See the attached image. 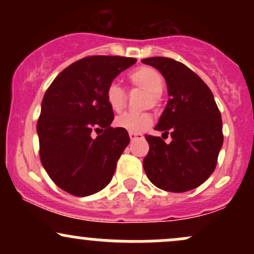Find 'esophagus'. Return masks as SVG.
I'll list each match as a JSON object with an SVG mask.
<instances>
[{"mask_svg": "<svg viewBox=\"0 0 254 254\" xmlns=\"http://www.w3.org/2000/svg\"><path fill=\"white\" fill-rule=\"evenodd\" d=\"M129 136H130L131 141H136V139H142V138H143V135H141V133H132V132H130Z\"/></svg>", "mask_w": 254, "mask_h": 254, "instance_id": "34e87169", "label": "esophagus"}]
</instances>
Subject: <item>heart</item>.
<instances>
[{"mask_svg":"<svg viewBox=\"0 0 254 254\" xmlns=\"http://www.w3.org/2000/svg\"><path fill=\"white\" fill-rule=\"evenodd\" d=\"M131 86L145 92L142 107L143 109H157L161 105V92L165 87V78L162 74L151 66H139L129 74ZM107 104L115 112L123 111L127 104V93L117 82H111L105 92ZM153 124V117L149 112L141 113H124L118 116L115 121V125L119 129L127 132L139 133L147 130Z\"/></svg>","mask_w":254,"mask_h":254,"instance_id":"obj_1","label":"heart"}]
</instances>
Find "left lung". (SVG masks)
Segmentation results:
<instances>
[{
  "label": "left lung",
  "mask_w": 254,
  "mask_h": 254,
  "mask_svg": "<svg viewBox=\"0 0 254 254\" xmlns=\"http://www.w3.org/2000/svg\"><path fill=\"white\" fill-rule=\"evenodd\" d=\"M162 74L167 83V106L155 130L164 137L145 135L149 151L143 160L145 174L159 189L185 192L211 176L223 144L222 119L210 88L185 64L167 57L142 60Z\"/></svg>",
  "instance_id": "1"
}]
</instances>
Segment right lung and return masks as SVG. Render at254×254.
<instances>
[{"label": "right lung", "instance_id": "right-lung-1", "mask_svg": "<svg viewBox=\"0 0 254 254\" xmlns=\"http://www.w3.org/2000/svg\"><path fill=\"white\" fill-rule=\"evenodd\" d=\"M136 63L122 56L81 58L57 75L44 94L37 123L43 167L58 188L76 197L103 190L115 174L130 137L111 127L105 98L113 78ZM102 129L95 139L91 131Z\"/></svg>", "mask_w": 254, "mask_h": 254}]
</instances>
